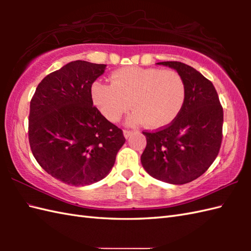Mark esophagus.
<instances>
[{
	"instance_id": "34e87169",
	"label": "esophagus",
	"mask_w": 251,
	"mask_h": 251,
	"mask_svg": "<svg viewBox=\"0 0 251 251\" xmlns=\"http://www.w3.org/2000/svg\"><path fill=\"white\" fill-rule=\"evenodd\" d=\"M123 132H124V136H125V138H129L132 134H134V130H128V129H124V131H123Z\"/></svg>"
}]
</instances>
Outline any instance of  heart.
<instances>
[{
	"label": "heart",
	"instance_id": "heart-1",
	"mask_svg": "<svg viewBox=\"0 0 251 251\" xmlns=\"http://www.w3.org/2000/svg\"><path fill=\"white\" fill-rule=\"evenodd\" d=\"M111 84L95 82L92 98L102 115L111 122L121 120L130 105L131 125L146 124L161 128L173 123L185 101V83L174 70L127 67L111 75Z\"/></svg>",
	"mask_w": 251,
	"mask_h": 251
}]
</instances>
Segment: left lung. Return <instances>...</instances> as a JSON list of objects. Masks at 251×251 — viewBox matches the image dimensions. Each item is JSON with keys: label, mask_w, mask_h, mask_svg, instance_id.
<instances>
[{"label": "left lung", "mask_w": 251, "mask_h": 251, "mask_svg": "<svg viewBox=\"0 0 251 251\" xmlns=\"http://www.w3.org/2000/svg\"><path fill=\"white\" fill-rule=\"evenodd\" d=\"M185 83V101L180 114L155 131H142L147 147L141 164L153 178L172 184L191 182L214 163L222 142L223 109L214 85L183 62L163 61Z\"/></svg>", "instance_id": "left-lung-1"}]
</instances>
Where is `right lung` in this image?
Instances as JSON below:
<instances>
[{"instance_id": "1", "label": "right lung", "mask_w": 251, "mask_h": 251, "mask_svg": "<svg viewBox=\"0 0 251 251\" xmlns=\"http://www.w3.org/2000/svg\"><path fill=\"white\" fill-rule=\"evenodd\" d=\"M105 65L69 62L46 75L30 101L29 143L36 162L66 184L103 179L125 143L123 130L93 105L92 85Z\"/></svg>"}]
</instances>
